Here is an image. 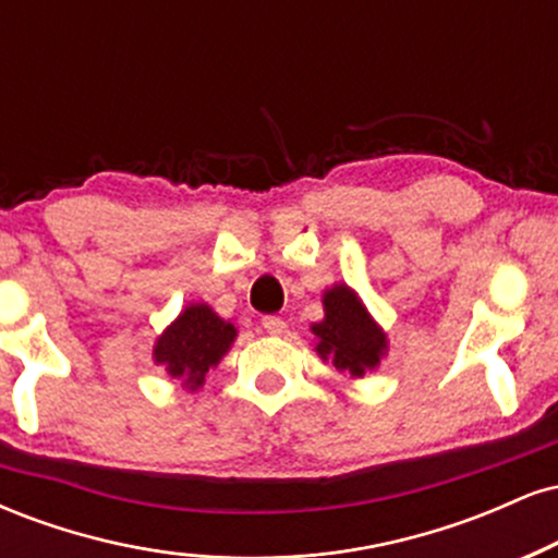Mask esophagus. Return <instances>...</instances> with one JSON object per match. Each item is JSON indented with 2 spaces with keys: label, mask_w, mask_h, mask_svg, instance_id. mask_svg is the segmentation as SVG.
<instances>
[{
  "label": "esophagus",
  "mask_w": 558,
  "mask_h": 558,
  "mask_svg": "<svg viewBox=\"0 0 558 558\" xmlns=\"http://www.w3.org/2000/svg\"><path fill=\"white\" fill-rule=\"evenodd\" d=\"M262 328L270 332V336H283V332L288 330V325L280 317H265L262 319Z\"/></svg>",
  "instance_id": "34e87169"
}]
</instances>
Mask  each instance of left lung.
<instances>
[{"instance_id": "left-lung-1", "label": "left lung", "mask_w": 558, "mask_h": 558, "mask_svg": "<svg viewBox=\"0 0 558 558\" xmlns=\"http://www.w3.org/2000/svg\"><path fill=\"white\" fill-rule=\"evenodd\" d=\"M323 306L325 319L312 325L323 362H332L338 373L349 377H362L367 369H375L386 356L388 338L369 317L362 299L349 286L338 283L325 291Z\"/></svg>"}]
</instances>
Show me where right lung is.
Returning a JSON list of instances; mask_svg holds the SVG:
<instances>
[{"mask_svg":"<svg viewBox=\"0 0 558 558\" xmlns=\"http://www.w3.org/2000/svg\"><path fill=\"white\" fill-rule=\"evenodd\" d=\"M235 325L217 317L213 306L189 304L155 343V362L165 364L170 377L183 380L189 390L204 383V375L217 367L235 341Z\"/></svg>","mask_w":558,"mask_h":558,"instance_id":"obj_1","label":"right lung"}]
</instances>
